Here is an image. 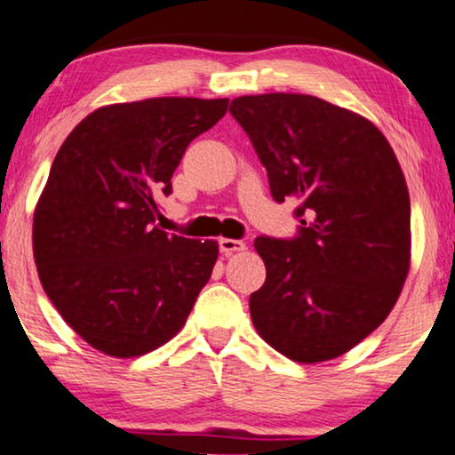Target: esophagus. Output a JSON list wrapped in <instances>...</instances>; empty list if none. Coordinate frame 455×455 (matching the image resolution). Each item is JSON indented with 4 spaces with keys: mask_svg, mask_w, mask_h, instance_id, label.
Returning <instances> with one entry per match:
<instances>
[{
    "mask_svg": "<svg viewBox=\"0 0 455 455\" xmlns=\"http://www.w3.org/2000/svg\"><path fill=\"white\" fill-rule=\"evenodd\" d=\"M218 245H220V251L224 256H231L235 251H243L247 247L243 241H237V239H220L218 241Z\"/></svg>",
    "mask_w": 455,
    "mask_h": 455,
    "instance_id": "34e87169",
    "label": "esophagus"
}]
</instances>
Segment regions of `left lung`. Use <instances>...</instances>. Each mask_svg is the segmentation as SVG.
Returning a JSON list of instances; mask_svg holds the SVG:
<instances>
[{"instance_id": "8db88e82", "label": "left lung", "mask_w": 455, "mask_h": 455, "mask_svg": "<svg viewBox=\"0 0 455 455\" xmlns=\"http://www.w3.org/2000/svg\"><path fill=\"white\" fill-rule=\"evenodd\" d=\"M268 172L270 193L299 202L295 239L258 237L266 281L251 293L258 335L316 364L366 339L395 306L410 270V196L389 141L371 120L314 95L231 101Z\"/></svg>"}]
</instances>
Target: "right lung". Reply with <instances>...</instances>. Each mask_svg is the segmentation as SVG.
<instances>
[{
  "label": "right lung",
  "instance_id": "obj_1",
  "mask_svg": "<svg viewBox=\"0 0 455 455\" xmlns=\"http://www.w3.org/2000/svg\"><path fill=\"white\" fill-rule=\"evenodd\" d=\"M227 106L151 97L97 108L58 149L33 216L35 264L60 316L106 355L137 358L171 341L210 281L216 241L154 222L187 145Z\"/></svg>",
  "mask_w": 455,
  "mask_h": 455
}]
</instances>
